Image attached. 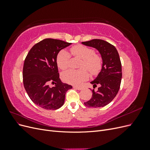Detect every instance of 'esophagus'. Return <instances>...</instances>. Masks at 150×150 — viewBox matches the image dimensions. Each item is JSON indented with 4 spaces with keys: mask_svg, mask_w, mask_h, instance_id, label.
I'll return each instance as SVG.
<instances>
[{
    "mask_svg": "<svg viewBox=\"0 0 150 150\" xmlns=\"http://www.w3.org/2000/svg\"><path fill=\"white\" fill-rule=\"evenodd\" d=\"M74 88L75 89H78V90H82V89H83V88L81 87V86H74Z\"/></svg>",
    "mask_w": 150,
    "mask_h": 150,
    "instance_id": "obj_1",
    "label": "esophagus"
}]
</instances>
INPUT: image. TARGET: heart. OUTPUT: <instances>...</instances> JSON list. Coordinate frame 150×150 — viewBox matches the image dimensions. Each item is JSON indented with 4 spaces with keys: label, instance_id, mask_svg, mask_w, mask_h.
Instances as JSON below:
<instances>
[{
    "label": "heart",
    "instance_id": "1",
    "mask_svg": "<svg viewBox=\"0 0 150 150\" xmlns=\"http://www.w3.org/2000/svg\"><path fill=\"white\" fill-rule=\"evenodd\" d=\"M72 56L82 59L79 71L69 70L62 74V79L66 83L72 84H79L87 79L89 73L92 75L97 74L100 71L103 66L102 58L95 54L94 50L83 45H76L71 48ZM71 56L66 50L62 49L57 56V64L62 70H66L70 66ZM86 69L85 70V69Z\"/></svg>",
    "mask_w": 150,
    "mask_h": 150
}]
</instances>
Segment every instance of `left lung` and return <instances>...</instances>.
<instances>
[{"label": "left lung", "mask_w": 150, "mask_h": 150, "mask_svg": "<svg viewBox=\"0 0 150 150\" xmlns=\"http://www.w3.org/2000/svg\"><path fill=\"white\" fill-rule=\"evenodd\" d=\"M82 44L96 49L103 60L100 72L91 82L93 88L98 85V89L97 91H94V89L92 91L91 98L84 104L91 108L105 106L115 98L120 88L122 69L119 54L113 45L104 40L93 39Z\"/></svg>", "instance_id": "obj_1"}]
</instances>
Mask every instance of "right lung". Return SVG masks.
Masks as SVG:
<instances>
[{
    "mask_svg": "<svg viewBox=\"0 0 150 150\" xmlns=\"http://www.w3.org/2000/svg\"><path fill=\"white\" fill-rule=\"evenodd\" d=\"M71 43L61 40L45 39L35 44L27 55L23 67V83L30 99L36 105L47 110L60 108L64 103L67 91L72 86L59 78L57 56ZM49 81L56 85L50 88Z\"/></svg>",
    "mask_w": 150,
    "mask_h": 150,
    "instance_id": "add662e5",
    "label": "right lung"
}]
</instances>
